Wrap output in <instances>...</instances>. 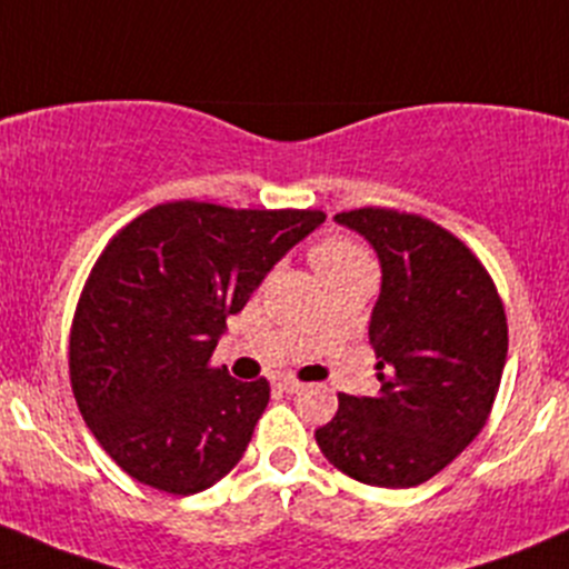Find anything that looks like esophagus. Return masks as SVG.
Listing matches in <instances>:
<instances>
[{
  "label": "esophagus",
  "mask_w": 569,
  "mask_h": 569,
  "mask_svg": "<svg viewBox=\"0 0 569 569\" xmlns=\"http://www.w3.org/2000/svg\"><path fill=\"white\" fill-rule=\"evenodd\" d=\"M278 388H280V391H283V393H300V391H302V382L291 380V377H280Z\"/></svg>",
  "instance_id": "obj_1"
}]
</instances>
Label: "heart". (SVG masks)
<instances>
[{
    "label": "heart",
    "instance_id": "b5f03b06",
    "mask_svg": "<svg viewBox=\"0 0 569 569\" xmlns=\"http://www.w3.org/2000/svg\"><path fill=\"white\" fill-rule=\"evenodd\" d=\"M313 267L319 274L343 272V269H371L369 258L360 248H355L347 239H325L313 248Z\"/></svg>",
    "mask_w": 569,
    "mask_h": 569
}]
</instances>
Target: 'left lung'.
I'll return each mask as SVG.
<instances>
[{
	"mask_svg": "<svg viewBox=\"0 0 569 569\" xmlns=\"http://www.w3.org/2000/svg\"><path fill=\"white\" fill-rule=\"evenodd\" d=\"M332 220L363 237L380 261L369 319L380 388L338 393L317 443L363 485L416 487L455 460L490 416L509 347L501 297L473 252L435 222L391 209Z\"/></svg>",
	"mask_w": 569,
	"mask_h": 569,
	"instance_id": "left-lung-1",
	"label": "left lung"
}]
</instances>
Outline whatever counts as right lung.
I'll use <instances>...</instances> for the list:
<instances>
[{"mask_svg":"<svg viewBox=\"0 0 569 569\" xmlns=\"http://www.w3.org/2000/svg\"><path fill=\"white\" fill-rule=\"evenodd\" d=\"M321 222V211L176 200L107 244L73 317L71 386L131 479L194 496L242 460L269 382L233 380L209 358L226 319Z\"/></svg>","mask_w":569,"mask_h":569,"instance_id":"add662e5","label":"right lung"}]
</instances>
